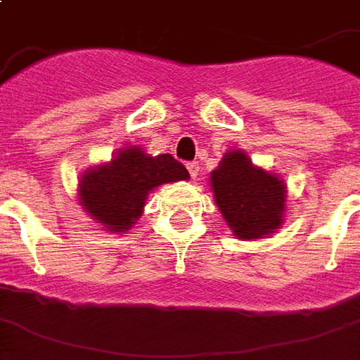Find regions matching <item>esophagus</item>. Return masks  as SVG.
<instances>
[{"label": "esophagus", "mask_w": 360, "mask_h": 360, "mask_svg": "<svg viewBox=\"0 0 360 360\" xmlns=\"http://www.w3.org/2000/svg\"><path fill=\"white\" fill-rule=\"evenodd\" d=\"M187 169H188V173H191V177H196V175H198V172H200V165H198V162H188Z\"/></svg>", "instance_id": "esophagus-1"}]
</instances>
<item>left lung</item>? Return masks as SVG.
Here are the masks:
<instances>
[{
  "instance_id": "8db88e82",
  "label": "left lung",
  "mask_w": 360,
  "mask_h": 360,
  "mask_svg": "<svg viewBox=\"0 0 360 360\" xmlns=\"http://www.w3.org/2000/svg\"><path fill=\"white\" fill-rule=\"evenodd\" d=\"M210 181L216 204L239 239H257L281 226L285 210L283 181L255 167L241 150L226 152Z\"/></svg>"
}]
</instances>
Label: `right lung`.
Listing matches in <instances>:
<instances>
[{
  "label": "right lung",
  "mask_w": 360,
  "mask_h": 360,
  "mask_svg": "<svg viewBox=\"0 0 360 360\" xmlns=\"http://www.w3.org/2000/svg\"><path fill=\"white\" fill-rule=\"evenodd\" d=\"M183 179H188L187 167L172 154L146 156L139 146H131L110 164L82 175L81 202L110 231H127L142 214L152 188Z\"/></svg>",
  "instance_id": "add662e5"
}]
</instances>
